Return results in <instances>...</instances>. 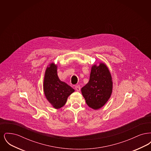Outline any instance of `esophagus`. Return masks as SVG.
Segmentation results:
<instances>
[{
    "label": "esophagus",
    "mask_w": 151,
    "mask_h": 151,
    "mask_svg": "<svg viewBox=\"0 0 151 151\" xmlns=\"http://www.w3.org/2000/svg\"><path fill=\"white\" fill-rule=\"evenodd\" d=\"M80 86H75V89L76 90V91H78V92H79L80 91Z\"/></svg>",
    "instance_id": "esophagus-1"
}]
</instances>
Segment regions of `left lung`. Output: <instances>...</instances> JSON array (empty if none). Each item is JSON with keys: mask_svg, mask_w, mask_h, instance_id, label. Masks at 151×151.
<instances>
[{"mask_svg": "<svg viewBox=\"0 0 151 151\" xmlns=\"http://www.w3.org/2000/svg\"><path fill=\"white\" fill-rule=\"evenodd\" d=\"M91 67L88 83L81 89V93L89 107L98 110L104 106L113 92V80L106 64L99 62Z\"/></svg>", "mask_w": 151, "mask_h": 151, "instance_id": "1", "label": "left lung"}]
</instances>
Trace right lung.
Returning a JSON list of instances; mask_svg holds the SVG:
<instances>
[{"instance_id":"right-lung-1","label":"right lung","mask_w":151,"mask_h":151,"mask_svg":"<svg viewBox=\"0 0 151 151\" xmlns=\"http://www.w3.org/2000/svg\"><path fill=\"white\" fill-rule=\"evenodd\" d=\"M57 65L50 63L46 67L43 79V92L47 100L56 109L63 107L69 96L75 91L72 87L61 81L57 73Z\"/></svg>"}]
</instances>
